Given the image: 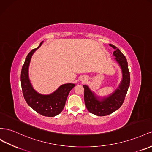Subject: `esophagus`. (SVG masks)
<instances>
[{
    "mask_svg": "<svg viewBox=\"0 0 152 152\" xmlns=\"http://www.w3.org/2000/svg\"><path fill=\"white\" fill-rule=\"evenodd\" d=\"M80 80H82V81H85V80H86V79L85 77H81Z\"/></svg>",
    "mask_w": 152,
    "mask_h": 152,
    "instance_id": "obj_1",
    "label": "esophagus"
}]
</instances>
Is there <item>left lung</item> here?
<instances>
[{
  "label": "left lung",
  "instance_id": "8db88e82",
  "mask_svg": "<svg viewBox=\"0 0 152 152\" xmlns=\"http://www.w3.org/2000/svg\"><path fill=\"white\" fill-rule=\"evenodd\" d=\"M110 46L115 49L113 56L122 73V79L117 89L108 96H99L92 91L88 86L83 85L86 108L89 112L98 116L109 115L120 108L124 103L130 86V73L126 57L113 45L110 44Z\"/></svg>",
  "mask_w": 152,
  "mask_h": 152
}]
</instances>
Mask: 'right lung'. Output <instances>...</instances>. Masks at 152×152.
Here are the masks:
<instances>
[{
  "label": "right lung",
  "mask_w": 152,
  "mask_h": 152,
  "mask_svg": "<svg viewBox=\"0 0 152 152\" xmlns=\"http://www.w3.org/2000/svg\"><path fill=\"white\" fill-rule=\"evenodd\" d=\"M43 43L41 42L36 48L32 50L26 57L22 72L20 80L24 98L31 107L38 113L44 116L54 117L62 111L69 91L74 88L75 84L67 83L62 84L53 93L48 95H43L32 87L28 76V68L32 55Z\"/></svg>",
  "instance_id": "1"
}]
</instances>
